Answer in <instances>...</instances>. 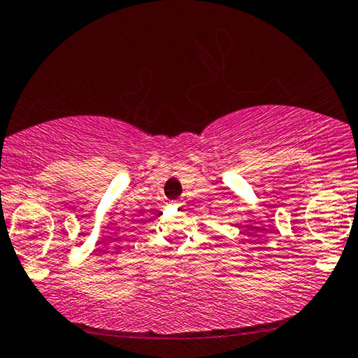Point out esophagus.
<instances>
[{"instance_id": "1", "label": "esophagus", "mask_w": 358, "mask_h": 358, "mask_svg": "<svg viewBox=\"0 0 358 358\" xmlns=\"http://www.w3.org/2000/svg\"><path fill=\"white\" fill-rule=\"evenodd\" d=\"M183 204H185L183 201H173V206H177V208H181Z\"/></svg>"}]
</instances>
